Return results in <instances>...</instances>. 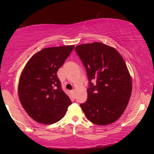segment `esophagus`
<instances>
[{
    "instance_id": "esophagus-1",
    "label": "esophagus",
    "mask_w": 154,
    "mask_h": 154,
    "mask_svg": "<svg viewBox=\"0 0 154 154\" xmlns=\"http://www.w3.org/2000/svg\"><path fill=\"white\" fill-rule=\"evenodd\" d=\"M71 92L72 94L73 95V96H75V90H72L71 91Z\"/></svg>"
}]
</instances>
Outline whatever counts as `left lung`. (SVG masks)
Returning <instances> with one entry per match:
<instances>
[{"instance_id":"1","label":"left lung","mask_w":154,"mask_h":154,"mask_svg":"<svg viewBox=\"0 0 154 154\" xmlns=\"http://www.w3.org/2000/svg\"><path fill=\"white\" fill-rule=\"evenodd\" d=\"M75 49L89 81L88 100L80 106L94 124L113 123L123 114L132 92L131 77L123 58L102 43L82 44Z\"/></svg>"}]
</instances>
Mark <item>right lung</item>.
<instances>
[{
    "label": "right lung",
    "instance_id": "obj_1",
    "mask_svg": "<svg viewBox=\"0 0 154 154\" xmlns=\"http://www.w3.org/2000/svg\"><path fill=\"white\" fill-rule=\"evenodd\" d=\"M75 45L43 49L31 57L21 74L18 94L26 112L34 120L51 124L63 118L71 105L62 90L57 71Z\"/></svg>",
    "mask_w": 154,
    "mask_h": 154
}]
</instances>
